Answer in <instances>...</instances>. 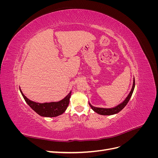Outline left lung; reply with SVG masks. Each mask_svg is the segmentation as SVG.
I'll use <instances>...</instances> for the list:
<instances>
[{
	"label": "left lung",
	"instance_id": "left-lung-1",
	"mask_svg": "<svg viewBox=\"0 0 158 158\" xmlns=\"http://www.w3.org/2000/svg\"><path fill=\"white\" fill-rule=\"evenodd\" d=\"M135 78H134L132 88L131 89V92L129 93V94L128 95V96L125 99V101H124L123 103H121V104H119L118 106L114 107L113 108L106 109V108L95 107L92 106L90 103H89V106L91 107V108H92L94 110L95 112H96L97 113H98L99 114H102V115H111V114H114L118 113L119 111H121V110L127 106V104L128 103V102H129V100H130V99L132 96V94L133 93L134 89H135Z\"/></svg>",
	"mask_w": 158,
	"mask_h": 158
}]
</instances>
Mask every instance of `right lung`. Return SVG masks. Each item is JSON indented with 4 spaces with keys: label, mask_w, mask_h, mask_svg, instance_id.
Wrapping results in <instances>:
<instances>
[{
    "label": "right lung",
    "mask_w": 158,
    "mask_h": 158,
    "mask_svg": "<svg viewBox=\"0 0 158 158\" xmlns=\"http://www.w3.org/2000/svg\"><path fill=\"white\" fill-rule=\"evenodd\" d=\"M20 92L26 102L33 111H35L38 114H40V116L46 117H55L63 114L69 106L71 94L70 92L63 99L58 102L40 103L32 102L29 99H27L23 95L22 90H20Z\"/></svg>",
    "instance_id": "1"
}]
</instances>
